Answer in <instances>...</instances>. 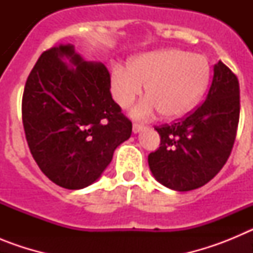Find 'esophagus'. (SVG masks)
Masks as SVG:
<instances>
[{
    "mask_svg": "<svg viewBox=\"0 0 253 253\" xmlns=\"http://www.w3.org/2000/svg\"><path fill=\"white\" fill-rule=\"evenodd\" d=\"M146 128V125L144 124H139V123H134L133 124V131L134 133H139L140 130Z\"/></svg>",
    "mask_w": 253,
    "mask_h": 253,
    "instance_id": "esophagus-1",
    "label": "esophagus"
}]
</instances>
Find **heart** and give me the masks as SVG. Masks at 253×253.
I'll use <instances>...</instances> for the list:
<instances>
[{"instance_id": "obj_1", "label": "heart", "mask_w": 253, "mask_h": 253, "mask_svg": "<svg viewBox=\"0 0 253 253\" xmlns=\"http://www.w3.org/2000/svg\"><path fill=\"white\" fill-rule=\"evenodd\" d=\"M210 68L202 54L178 49L149 51L133 58L128 68L115 64L111 68L110 87L120 107L128 109L142 95L147 96L131 111L137 119L151 118L161 111L175 119L196 106L209 82Z\"/></svg>"}]
</instances>
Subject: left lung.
I'll list each match as a JSON object with an SVG mask.
<instances>
[{"mask_svg": "<svg viewBox=\"0 0 253 253\" xmlns=\"http://www.w3.org/2000/svg\"><path fill=\"white\" fill-rule=\"evenodd\" d=\"M240 107L238 78L219 60L205 101L182 119L154 126L161 144L148 165L156 180L177 191L208 184L231 154Z\"/></svg>", "mask_w": 253, "mask_h": 253, "instance_id": "obj_1", "label": "left lung"}]
</instances>
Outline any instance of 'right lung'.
Returning a JSON list of instances; mask_svg holds the SVG:
<instances>
[{"label":"right lung","mask_w":253,"mask_h":253,"mask_svg":"<svg viewBox=\"0 0 253 253\" xmlns=\"http://www.w3.org/2000/svg\"><path fill=\"white\" fill-rule=\"evenodd\" d=\"M64 56L76 67L64 65ZM21 111L33 158L64 189L93 184L131 134V122L111 97L106 67L84 62L71 44L40 55L26 80Z\"/></svg>","instance_id":"add662e5"}]
</instances>
